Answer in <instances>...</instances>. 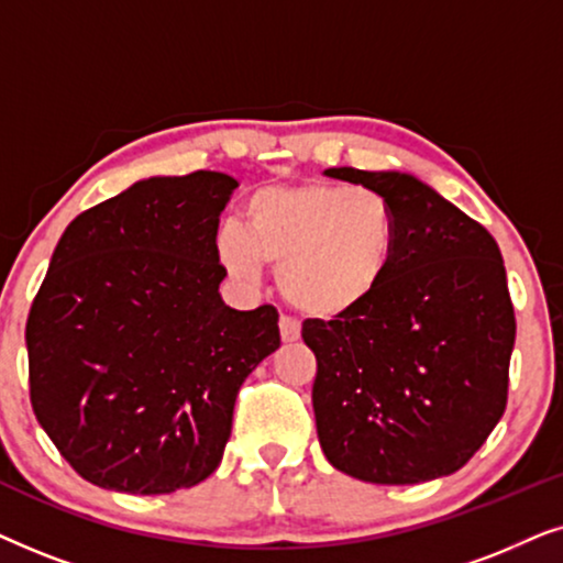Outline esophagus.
<instances>
[{
  "mask_svg": "<svg viewBox=\"0 0 563 563\" xmlns=\"http://www.w3.org/2000/svg\"><path fill=\"white\" fill-rule=\"evenodd\" d=\"M279 333H282L284 343H295L299 338V322L287 318V314H282V318H279Z\"/></svg>",
  "mask_w": 563,
  "mask_h": 563,
  "instance_id": "esophagus-1",
  "label": "esophagus"
}]
</instances>
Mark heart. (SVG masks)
I'll list each match as a JSON object with an SVG mask.
<instances>
[{
    "label": "heart",
    "mask_w": 563,
    "mask_h": 563,
    "mask_svg": "<svg viewBox=\"0 0 563 563\" xmlns=\"http://www.w3.org/2000/svg\"><path fill=\"white\" fill-rule=\"evenodd\" d=\"M397 210L387 197L341 184L305 181L258 189L245 202V228L225 222L214 238L220 264L256 282L264 264L297 312L314 320L353 314L379 295L395 266Z\"/></svg>",
    "instance_id": "heart-1"
}]
</instances>
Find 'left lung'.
<instances>
[{
	"mask_svg": "<svg viewBox=\"0 0 563 563\" xmlns=\"http://www.w3.org/2000/svg\"><path fill=\"white\" fill-rule=\"evenodd\" d=\"M387 197L402 235L395 266L364 310L305 320L322 453L372 484L459 472L507 405L515 312L503 253L479 222L402 172L328 168Z\"/></svg>",
	"mask_w": 563,
	"mask_h": 563,
	"instance_id": "obj_1",
	"label": "left lung"
}]
</instances>
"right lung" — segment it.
<instances>
[{"instance_id": "add662e5", "label": "right lung", "mask_w": 563, "mask_h": 563, "mask_svg": "<svg viewBox=\"0 0 563 563\" xmlns=\"http://www.w3.org/2000/svg\"><path fill=\"white\" fill-rule=\"evenodd\" d=\"M233 176H151L81 212L25 328L30 402L102 489L168 495L220 466L241 384L279 349L272 305L222 302L214 238Z\"/></svg>"}]
</instances>
